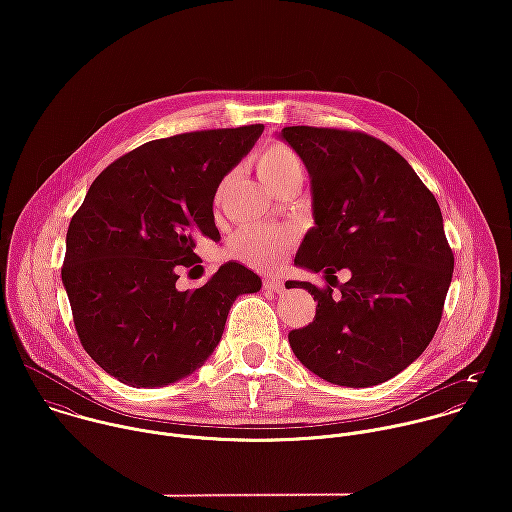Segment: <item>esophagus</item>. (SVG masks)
Instances as JSON below:
<instances>
[{
	"label": "esophagus",
	"instance_id": "obj_1",
	"mask_svg": "<svg viewBox=\"0 0 512 512\" xmlns=\"http://www.w3.org/2000/svg\"><path fill=\"white\" fill-rule=\"evenodd\" d=\"M263 287L269 289V291H275V294H279V291L285 289V283L279 277H265L263 279Z\"/></svg>",
	"mask_w": 512,
	"mask_h": 512
}]
</instances>
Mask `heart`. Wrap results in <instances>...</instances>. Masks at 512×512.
Wrapping results in <instances>:
<instances>
[{
  "label": "heart",
  "mask_w": 512,
  "mask_h": 512,
  "mask_svg": "<svg viewBox=\"0 0 512 512\" xmlns=\"http://www.w3.org/2000/svg\"><path fill=\"white\" fill-rule=\"evenodd\" d=\"M257 170L261 180L271 188L283 178H287L289 174L302 172V162L289 145L275 141V143H269L267 148L259 154ZM289 245H291V237L287 231L277 227L249 225V227H243L233 237L231 253L239 261L255 269H273L283 261Z\"/></svg>",
  "instance_id": "1"
}]
</instances>
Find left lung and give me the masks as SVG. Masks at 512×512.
<instances>
[{"label": "left lung", "instance_id": "left-lung-1", "mask_svg": "<svg viewBox=\"0 0 512 512\" xmlns=\"http://www.w3.org/2000/svg\"><path fill=\"white\" fill-rule=\"evenodd\" d=\"M281 137L308 168L314 223L296 265L324 271L339 294L289 281L318 300L314 322L289 332L306 369L340 387L399 375L440 326L454 273L440 204L407 160L362 131L294 125ZM351 277L338 284L334 272Z\"/></svg>", "mask_w": 512, "mask_h": 512}]
</instances>
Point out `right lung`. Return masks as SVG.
I'll return each instance as SVG.
<instances>
[{
    "mask_svg": "<svg viewBox=\"0 0 512 512\" xmlns=\"http://www.w3.org/2000/svg\"><path fill=\"white\" fill-rule=\"evenodd\" d=\"M263 125L154 139L107 166L70 218L62 283L77 334L99 367L129 387L192 375L223 336L237 296L261 289L241 263L180 291L200 267L196 239H221L212 200Z\"/></svg>",
    "mask_w": 512,
    "mask_h": 512,
    "instance_id": "right-lung-1",
    "label": "right lung"
}]
</instances>
